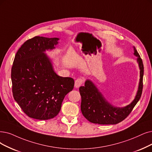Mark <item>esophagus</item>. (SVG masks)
<instances>
[{
    "mask_svg": "<svg viewBox=\"0 0 152 152\" xmlns=\"http://www.w3.org/2000/svg\"><path fill=\"white\" fill-rule=\"evenodd\" d=\"M83 83H84V80L82 78H78L75 81V87L76 88H78L79 87H80Z\"/></svg>",
    "mask_w": 152,
    "mask_h": 152,
    "instance_id": "34e87169",
    "label": "esophagus"
}]
</instances>
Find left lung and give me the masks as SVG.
Returning <instances> with one entry per match:
<instances>
[{
    "mask_svg": "<svg viewBox=\"0 0 152 152\" xmlns=\"http://www.w3.org/2000/svg\"><path fill=\"white\" fill-rule=\"evenodd\" d=\"M134 55L138 57L137 61L140 69V79L135 99L130 105L124 108L113 107L106 101L94 83L90 80H87L85 86L79 88L82 98L81 111L89 122L100 125L117 124L125 119L132 112L142 96L144 69L142 59L135 47Z\"/></svg>",
    "mask_w": 152,
    "mask_h": 152,
    "instance_id": "8db88e82",
    "label": "left lung"
}]
</instances>
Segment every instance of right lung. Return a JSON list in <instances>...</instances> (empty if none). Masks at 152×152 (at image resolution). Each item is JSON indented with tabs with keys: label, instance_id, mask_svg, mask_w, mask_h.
<instances>
[{
	"label": "right lung",
	"instance_id": "obj_1",
	"mask_svg": "<svg viewBox=\"0 0 152 152\" xmlns=\"http://www.w3.org/2000/svg\"><path fill=\"white\" fill-rule=\"evenodd\" d=\"M58 40L35 36L24 42L15 56L11 70L13 96L30 118L56 117L65 96L74 88V80L57 75L44 53L55 48Z\"/></svg>",
	"mask_w": 152,
	"mask_h": 152
}]
</instances>
